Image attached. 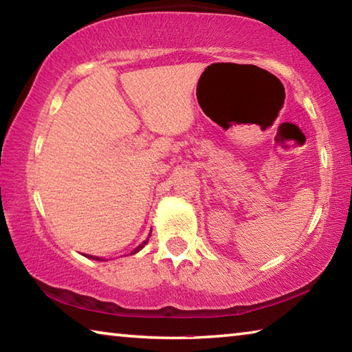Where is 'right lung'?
<instances>
[{"label": "right lung", "instance_id": "add662e5", "mask_svg": "<svg viewBox=\"0 0 352 352\" xmlns=\"http://www.w3.org/2000/svg\"><path fill=\"white\" fill-rule=\"evenodd\" d=\"M147 241H148V239H147ZM147 241H144V242H142V243H141V245H138V247H136V248L133 250V252H132V253H136V252H140V250H141L142 247H144V245H146V243H147ZM88 258H93V256H88ZM93 259H98V261H99V258H93Z\"/></svg>", "mask_w": 352, "mask_h": 352}]
</instances>
